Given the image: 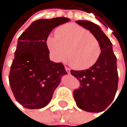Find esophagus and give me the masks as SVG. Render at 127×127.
I'll return each mask as SVG.
<instances>
[{"label":"esophagus","instance_id":"obj_1","mask_svg":"<svg viewBox=\"0 0 127 127\" xmlns=\"http://www.w3.org/2000/svg\"><path fill=\"white\" fill-rule=\"evenodd\" d=\"M65 71H66V72L68 73V74H69V73H70V68H68V67H65Z\"/></svg>","mask_w":127,"mask_h":127}]
</instances>
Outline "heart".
<instances>
[{
    "instance_id": "b5f03b06",
    "label": "heart",
    "mask_w": 127,
    "mask_h": 127,
    "mask_svg": "<svg viewBox=\"0 0 127 127\" xmlns=\"http://www.w3.org/2000/svg\"><path fill=\"white\" fill-rule=\"evenodd\" d=\"M50 56L56 62L66 57L71 67L85 70L98 60L101 49L98 40L86 29L75 23H67L56 30L46 40Z\"/></svg>"
}]
</instances>
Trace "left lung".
<instances>
[{
  "label": "left lung",
  "instance_id": "left-lung-1",
  "mask_svg": "<svg viewBox=\"0 0 127 127\" xmlns=\"http://www.w3.org/2000/svg\"><path fill=\"white\" fill-rule=\"evenodd\" d=\"M78 25L90 30L98 40L101 53L95 64L87 70H71V74L80 81V88L73 92L77 106L88 112L104 111L111 104L118 86L117 57L108 37L97 24L78 20Z\"/></svg>",
  "mask_w": 127,
  "mask_h": 127
}]
</instances>
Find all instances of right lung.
Returning a JSON list of instances; mask_svg holds the SVG:
<instances>
[{
    "label": "right lung",
    "instance_id": "right-lung-1",
    "mask_svg": "<svg viewBox=\"0 0 127 127\" xmlns=\"http://www.w3.org/2000/svg\"><path fill=\"white\" fill-rule=\"evenodd\" d=\"M69 20L66 17L37 20L19 37L9 83L15 99L24 107L46 106L61 77L67 74L62 63L49 60L46 40L52 29Z\"/></svg>",
    "mask_w": 127,
    "mask_h": 127
}]
</instances>
